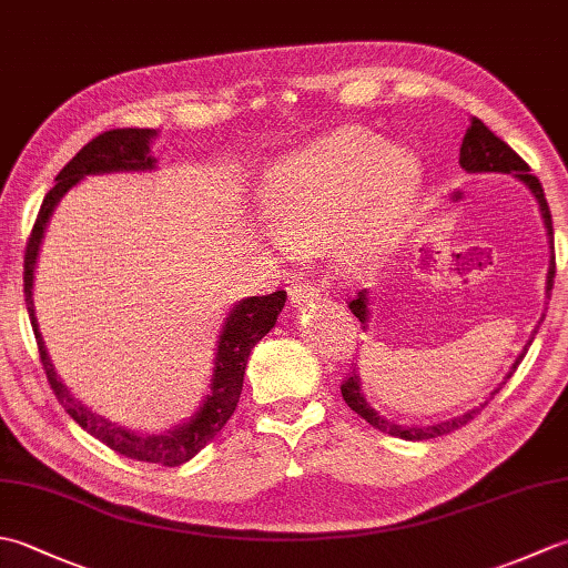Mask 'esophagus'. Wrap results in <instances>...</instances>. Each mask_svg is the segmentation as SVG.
<instances>
[{
  "instance_id": "obj_1",
  "label": "esophagus",
  "mask_w": 568,
  "mask_h": 568,
  "mask_svg": "<svg viewBox=\"0 0 568 568\" xmlns=\"http://www.w3.org/2000/svg\"><path fill=\"white\" fill-rule=\"evenodd\" d=\"M320 300V291L307 281H297L291 285V303L293 307H303L310 303H317Z\"/></svg>"
}]
</instances>
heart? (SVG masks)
Segmentation results:
<instances>
[{
  "mask_svg": "<svg viewBox=\"0 0 568 568\" xmlns=\"http://www.w3.org/2000/svg\"><path fill=\"white\" fill-rule=\"evenodd\" d=\"M422 183L413 149L346 126L281 155L261 190L273 236L287 251L315 253L329 241L336 258L358 265L400 234Z\"/></svg>",
  "mask_w": 568,
  "mask_h": 568,
  "instance_id": "heart-1",
  "label": "heart"
}]
</instances>
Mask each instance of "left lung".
Listing matches in <instances>:
<instances>
[{"instance_id":"1","label":"left lung","mask_w":568,"mask_h":568,"mask_svg":"<svg viewBox=\"0 0 568 568\" xmlns=\"http://www.w3.org/2000/svg\"><path fill=\"white\" fill-rule=\"evenodd\" d=\"M458 165L464 168L466 173H505V175H513L520 180L523 185H527V190L532 192L537 204H539V212H541V220H545V229H547V239H549V271H547V300L551 297V285H554V271H557V261H554V226H551V212H549V204H547V197H545V190H541V183L539 180L529 173V165L517 155L508 143H505L503 139H498L493 131L480 122V119L470 116L468 119V129H466V136H464V143H462V153H458ZM371 300H368V291H361L352 303H348V310L354 312V315L358 317V322L364 324V332L368 329V320H371ZM545 320V315L539 317V322ZM539 329V324L532 329V334H529L527 344L523 346V352L517 354L515 364L510 366V371L505 373L503 383H498V388H493V393L488 395V400L493 395H496L505 383H508V378L513 376V373L517 371V366H520V361L525 358L527 348L532 346L535 342V334ZM342 395L346 405L354 409L356 415L364 417L368 425H373L376 429L390 434V437H400L405 442H425V439H434V437H442V434H449L458 427H464L468 419H474L476 413H480V407L488 405V400L480 405V407H474L468 409V413L464 415H456L452 419H444V422H432V425H397V422H390L385 419L378 409H373V405L366 400L364 390H361V376L358 371L354 366L352 376H348L342 385Z\"/></svg>"}]
</instances>
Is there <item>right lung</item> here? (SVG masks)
Masks as SVG:
<instances>
[{
	"label": "right lung",
	"mask_w": 568,
	"mask_h": 568,
	"mask_svg": "<svg viewBox=\"0 0 568 568\" xmlns=\"http://www.w3.org/2000/svg\"><path fill=\"white\" fill-rule=\"evenodd\" d=\"M159 131L155 129H114L104 131L98 139H92L88 146H82L80 153L72 159L63 171L55 178V187L48 192L39 220L31 229V239L27 246V261H23V295H27V312L31 327L39 342L41 364L45 378L58 397V403L65 407V413L78 422V425L90 432L94 439L110 446L116 454L136 462L161 464V466H180L190 462L192 456L200 454L216 434L222 432L226 419L234 415L241 388H244L246 361L251 348L256 346L265 334H268L277 315L285 305V291H275L263 297H244L229 310V315L222 324L220 339L214 348V368L207 395H202L200 407L178 422L175 427L165 432H141L119 425L110 417H102L92 407L80 403L75 395L68 390V385L60 381L51 356L45 352V342L39 329L33 307V277L36 263H39V251L43 244L45 226L51 222V214L63 200L70 187H75L80 180L88 175H106V173H149L159 168V161L151 155V146Z\"/></svg>",
	"instance_id": "obj_1"
}]
</instances>
